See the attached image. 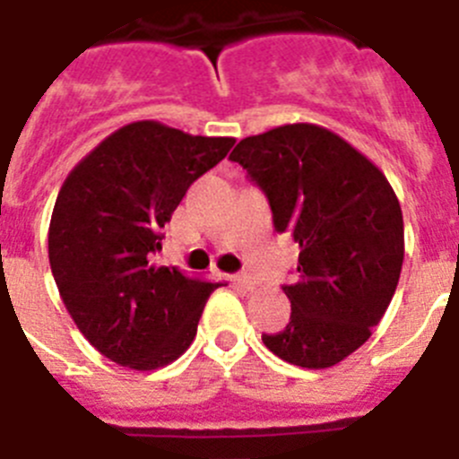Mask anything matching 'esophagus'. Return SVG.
<instances>
[{
  "label": "esophagus",
  "instance_id": "1",
  "mask_svg": "<svg viewBox=\"0 0 459 459\" xmlns=\"http://www.w3.org/2000/svg\"><path fill=\"white\" fill-rule=\"evenodd\" d=\"M234 282H237V285H241L243 290H255V285H257V282H255V278L253 275H246V273H241V275H234Z\"/></svg>",
  "mask_w": 459,
  "mask_h": 459
}]
</instances>
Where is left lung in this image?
<instances>
[{
	"mask_svg": "<svg viewBox=\"0 0 459 459\" xmlns=\"http://www.w3.org/2000/svg\"><path fill=\"white\" fill-rule=\"evenodd\" d=\"M264 190L278 232L299 243V280L282 291L291 317L262 340L278 359L331 368L372 335L395 294L404 222L370 158L317 124H285L230 153Z\"/></svg>",
	"mask_w": 459,
	"mask_h": 459,
	"instance_id": "8db88e82",
	"label": "left lung"
}]
</instances>
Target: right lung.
<instances>
[{"label":"right lung","mask_w":459,"mask_h":459,"mask_svg":"<svg viewBox=\"0 0 459 459\" xmlns=\"http://www.w3.org/2000/svg\"><path fill=\"white\" fill-rule=\"evenodd\" d=\"M234 137H204L144 119L121 126L68 172L48 230L64 306L103 356L131 370L179 359L222 282L156 266L160 230L195 179Z\"/></svg>","instance_id":"1"}]
</instances>
